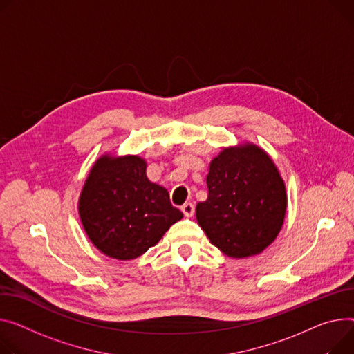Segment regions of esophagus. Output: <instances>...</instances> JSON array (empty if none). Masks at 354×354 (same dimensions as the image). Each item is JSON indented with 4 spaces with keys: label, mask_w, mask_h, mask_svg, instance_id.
I'll return each instance as SVG.
<instances>
[{
    "label": "esophagus",
    "mask_w": 354,
    "mask_h": 354,
    "mask_svg": "<svg viewBox=\"0 0 354 354\" xmlns=\"http://www.w3.org/2000/svg\"><path fill=\"white\" fill-rule=\"evenodd\" d=\"M180 210L183 212V215H185L186 218H192L194 214H195V205L191 203V202H186V203H183V205L180 206Z\"/></svg>",
    "instance_id": "obj_1"
}]
</instances>
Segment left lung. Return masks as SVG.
<instances>
[{"label":"left lung","mask_w":354,"mask_h":354,"mask_svg":"<svg viewBox=\"0 0 354 354\" xmlns=\"http://www.w3.org/2000/svg\"><path fill=\"white\" fill-rule=\"evenodd\" d=\"M207 199L196 221L210 243L232 259L262 253L283 226L288 194L274 162L252 142L223 148L210 160Z\"/></svg>","instance_id":"1"}]
</instances>
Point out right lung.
I'll return each instance as SVG.
<instances>
[{
	"label": "right lung",
	"mask_w": 354,
	"mask_h": 354,
	"mask_svg": "<svg viewBox=\"0 0 354 354\" xmlns=\"http://www.w3.org/2000/svg\"><path fill=\"white\" fill-rule=\"evenodd\" d=\"M78 212L86 236L116 261H132L155 246L183 214L163 186L147 176L138 155L100 156L85 179Z\"/></svg>",
	"instance_id": "right-lung-1"
}]
</instances>
